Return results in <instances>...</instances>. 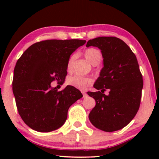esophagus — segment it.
Masks as SVG:
<instances>
[{"mask_svg":"<svg viewBox=\"0 0 159 159\" xmlns=\"http://www.w3.org/2000/svg\"><path fill=\"white\" fill-rule=\"evenodd\" d=\"M82 94H83V97H84V98L87 97V93L85 92V91H82Z\"/></svg>","mask_w":159,"mask_h":159,"instance_id":"esophagus-1","label":"esophagus"}]
</instances>
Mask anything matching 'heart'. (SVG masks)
I'll list each match as a JSON object with an SVG mask.
<instances>
[{"label": "heart", "mask_w": 159, "mask_h": 159, "mask_svg": "<svg viewBox=\"0 0 159 159\" xmlns=\"http://www.w3.org/2000/svg\"><path fill=\"white\" fill-rule=\"evenodd\" d=\"M84 56L92 65H97L102 61L103 55L101 51L94 48H89L84 51ZM76 55L72 54L69 57L68 62H67L66 69L68 72H72L74 67ZM67 84L69 85L72 86L79 90H86L89 86L93 83V79L89 76H81V75H72L69 76L67 78Z\"/></svg>", "instance_id": "b5f03b06"}]
</instances>
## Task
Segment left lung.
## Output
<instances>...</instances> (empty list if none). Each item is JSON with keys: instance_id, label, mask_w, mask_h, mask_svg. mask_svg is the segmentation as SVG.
I'll return each instance as SVG.
<instances>
[{"instance_id": "8db88e82", "label": "left lung", "mask_w": 159, "mask_h": 159, "mask_svg": "<svg viewBox=\"0 0 159 159\" xmlns=\"http://www.w3.org/2000/svg\"><path fill=\"white\" fill-rule=\"evenodd\" d=\"M87 46L101 49L104 67L93 87L97 92H87L96 100L89 114L91 123L100 130H120L132 121L139 110L143 76L135 54L122 39L102 36L90 39ZM108 90V95L104 92Z\"/></svg>"}]
</instances>
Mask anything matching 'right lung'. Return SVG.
<instances>
[{
    "instance_id": "add662e5",
    "label": "right lung",
    "mask_w": 159,
    "mask_h": 159,
    "mask_svg": "<svg viewBox=\"0 0 159 159\" xmlns=\"http://www.w3.org/2000/svg\"><path fill=\"white\" fill-rule=\"evenodd\" d=\"M85 43L80 39L43 40L30 45L18 60L12 92L20 116L32 129L48 132L59 129L66 120L69 107L83 96L72 86L57 91L51 83L64 82L69 57Z\"/></svg>"
}]
</instances>
